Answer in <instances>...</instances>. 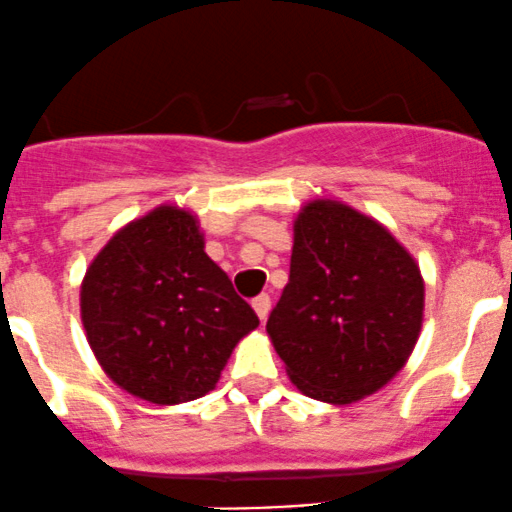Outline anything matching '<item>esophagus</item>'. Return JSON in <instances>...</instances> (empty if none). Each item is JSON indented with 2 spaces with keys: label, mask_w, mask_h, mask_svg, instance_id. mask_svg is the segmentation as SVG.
I'll use <instances>...</instances> for the list:
<instances>
[{
  "label": "esophagus",
  "mask_w": 512,
  "mask_h": 512,
  "mask_svg": "<svg viewBox=\"0 0 512 512\" xmlns=\"http://www.w3.org/2000/svg\"><path fill=\"white\" fill-rule=\"evenodd\" d=\"M270 297L267 294H260V297L252 299V309H255V314L260 317V322H265L267 314H270Z\"/></svg>",
  "instance_id": "esophagus-1"
}]
</instances>
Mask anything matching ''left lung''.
Wrapping results in <instances>:
<instances>
[{"label":"left lung","instance_id":"obj_1","mask_svg":"<svg viewBox=\"0 0 512 512\" xmlns=\"http://www.w3.org/2000/svg\"><path fill=\"white\" fill-rule=\"evenodd\" d=\"M423 297L418 262L389 227L317 198L294 218L289 282L267 334L304 396L347 406L404 369L421 334Z\"/></svg>","mask_w":512,"mask_h":512}]
</instances>
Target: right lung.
Here are the masks:
<instances>
[{
	"label": "right lung",
	"mask_w": 512,
	"mask_h": 512,
	"mask_svg": "<svg viewBox=\"0 0 512 512\" xmlns=\"http://www.w3.org/2000/svg\"><path fill=\"white\" fill-rule=\"evenodd\" d=\"M81 322L118 389L175 406L215 389L260 319L205 252L198 215L163 203L123 225L91 260Z\"/></svg>",
	"instance_id": "1"
}]
</instances>
